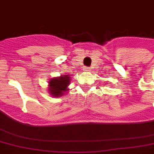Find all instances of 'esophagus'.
Returning <instances> with one entry per match:
<instances>
[{
	"instance_id": "obj_1",
	"label": "esophagus",
	"mask_w": 154,
	"mask_h": 154,
	"mask_svg": "<svg viewBox=\"0 0 154 154\" xmlns=\"http://www.w3.org/2000/svg\"><path fill=\"white\" fill-rule=\"evenodd\" d=\"M83 70L85 71V72H90V67H85L83 68Z\"/></svg>"
}]
</instances>
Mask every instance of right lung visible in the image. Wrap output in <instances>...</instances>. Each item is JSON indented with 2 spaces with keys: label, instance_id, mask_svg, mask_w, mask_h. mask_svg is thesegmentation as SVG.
Masks as SVG:
<instances>
[{
  "label": "right lung",
  "instance_id": "obj_1",
  "mask_svg": "<svg viewBox=\"0 0 154 154\" xmlns=\"http://www.w3.org/2000/svg\"><path fill=\"white\" fill-rule=\"evenodd\" d=\"M71 79L68 75L54 77L48 82V91L51 96L54 97H60L67 91V87L70 84Z\"/></svg>",
  "mask_w": 154,
  "mask_h": 154
}]
</instances>
